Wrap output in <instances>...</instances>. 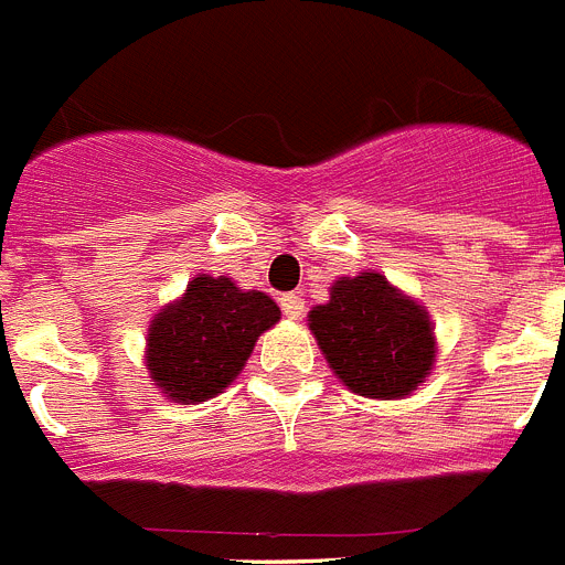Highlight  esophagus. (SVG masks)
Listing matches in <instances>:
<instances>
[{
	"instance_id": "obj_1",
	"label": "esophagus",
	"mask_w": 565,
	"mask_h": 565,
	"mask_svg": "<svg viewBox=\"0 0 565 565\" xmlns=\"http://www.w3.org/2000/svg\"><path fill=\"white\" fill-rule=\"evenodd\" d=\"M281 309L289 320H301L303 318V309H307V301H303L301 295L287 292L281 295Z\"/></svg>"
}]
</instances>
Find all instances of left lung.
Segmentation results:
<instances>
[{
    "mask_svg": "<svg viewBox=\"0 0 565 565\" xmlns=\"http://www.w3.org/2000/svg\"><path fill=\"white\" fill-rule=\"evenodd\" d=\"M309 329L334 377L371 399L408 396L436 360L425 307L380 273L334 281L329 301L309 309Z\"/></svg>",
    "mask_w": 565,
    "mask_h": 565,
    "instance_id": "obj_1",
    "label": "left lung"
}]
</instances>
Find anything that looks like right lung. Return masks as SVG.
Listing matches in <instances>:
<instances>
[{"mask_svg": "<svg viewBox=\"0 0 565 565\" xmlns=\"http://www.w3.org/2000/svg\"><path fill=\"white\" fill-rule=\"evenodd\" d=\"M278 318L281 309L270 295L238 289L225 276H196L180 301L151 320L146 349L151 383L177 403H205L238 377L258 334Z\"/></svg>", "mask_w": 565, "mask_h": 565, "instance_id": "obj_1", "label": "right lung"}]
</instances>
